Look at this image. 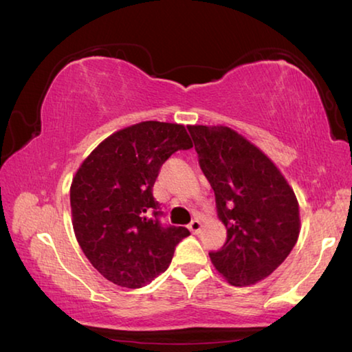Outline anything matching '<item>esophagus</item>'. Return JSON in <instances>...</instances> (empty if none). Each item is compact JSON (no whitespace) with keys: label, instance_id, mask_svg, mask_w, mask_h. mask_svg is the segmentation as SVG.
Listing matches in <instances>:
<instances>
[{"label":"esophagus","instance_id":"obj_1","mask_svg":"<svg viewBox=\"0 0 352 352\" xmlns=\"http://www.w3.org/2000/svg\"><path fill=\"white\" fill-rule=\"evenodd\" d=\"M201 227H202V224H201V221H199V219H193L192 223L188 224V229H190V232L195 233V235H196V233H199Z\"/></svg>","mask_w":352,"mask_h":352}]
</instances>
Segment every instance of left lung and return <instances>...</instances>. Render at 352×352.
<instances>
[{"label":"left lung","instance_id":"obj_1","mask_svg":"<svg viewBox=\"0 0 352 352\" xmlns=\"http://www.w3.org/2000/svg\"><path fill=\"white\" fill-rule=\"evenodd\" d=\"M187 128L227 229L224 245L208 254L210 260L230 285H255L297 243L298 201L276 165L241 134L223 125Z\"/></svg>","mask_w":352,"mask_h":352}]
</instances>
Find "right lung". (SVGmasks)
<instances>
[{
	"label": "right lung",
	"instance_id": "obj_1",
	"mask_svg": "<svg viewBox=\"0 0 352 352\" xmlns=\"http://www.w3.org/2000/svg\"><path fill=\"white\" fill-rule=\"evenodd\" d=\"M193 144L186 126L148 120L111 134L71 184V212L83 254L104 278L138 289L170 266L186 227L162 226L153 196L162 164Z\"/></svg>",
	"mask_w": 352,
	"mask_h": 352
}]
</instances>
